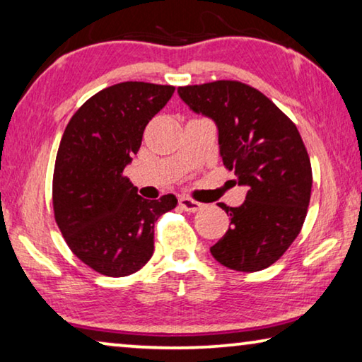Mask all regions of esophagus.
<instances>
[{
    "instance_id": "esophagus-1",
    "label": "esophagus",
    "mask_w": 362,
    "mask_h": 362,
    "mask_svg": "<svg viewBox=\"0 0 362 362\" xmlns=\"http://www.w3.org/2000/svg\"><path fill=\"white\" fill-rule=\"evenodd\" d=\"M179 204H180V208L183 209V211H188V213H197L198 209L203 208L202 203H198V202H195V199H192L188 197L179 198Z\"/></svg>"
}]
</instances>
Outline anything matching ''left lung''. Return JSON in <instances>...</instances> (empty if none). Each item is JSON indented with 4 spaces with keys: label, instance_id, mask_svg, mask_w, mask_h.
Returning a JSON list of instances; mask_svg holds the SVG:
<instances>
[{
    "label": "left lung",
    "instance_id": "8db88e82",
    "mask_svg": "<svg viewBox=\"0 0 362 362\" xmlns=\"http://www.w3.org/2000/svg\"><path fill=\"white\" fill-rule=\"evenodd\" d=\"M195 113L218 127L219 154L247 187L237 208L221 204L230 226L211 255L235 272H260L299 235L312 190V167L298 128L265 94L239 81L177 89Z\"/></svg>",
    "mask_w": 362,
    "mask_h": 362
}]
</instances>
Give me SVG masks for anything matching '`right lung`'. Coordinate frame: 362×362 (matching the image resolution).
Masks as SVG:
<instances>
[{"instance_id":"obj_1","label":"right lung","mask_w":362,"mask_h":362,"mask_svg":"<svg viewBox=\"0 0 362 362\" xmlns=\"http://www.w3.org/2000/svg\"><path fill=\"white\" fill-rule=\"evenodd\" d=\"M174 86L113 84L79 107L64 129L53 170V211L71 252L105 276H128L154 252V223L177 206L174 195L144 199L123 170L144 128Z\"/></svg>"}]
</instances>
